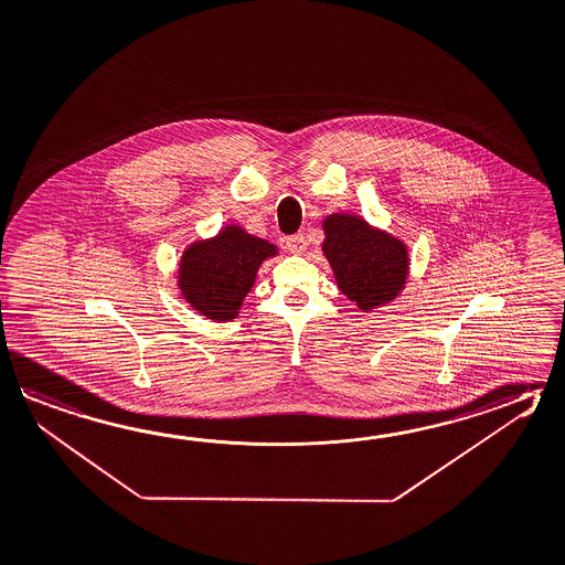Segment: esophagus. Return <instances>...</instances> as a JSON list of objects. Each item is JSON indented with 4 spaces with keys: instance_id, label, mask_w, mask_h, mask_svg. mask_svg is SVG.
Returning a JSON list of instances; mask_svg holds the SVG:
<instances>
[{
    "instance_id": "obj_1",
    "label": "esophagus",
    "mask_w": 565,
    "mask_h": 565,
    "mask_svg": "<svg viewBox=\"0 0 565 565\" xmlns=\"http://www.w3.org/2000/svg\"><path fill=\"white\" fill-rule=\"evenodd\" d=\"M286 245H288V249L291 254H301L308 243H306V237H303L301 233H294V235L286 237Z\"/></svg>"
}]
</instances>
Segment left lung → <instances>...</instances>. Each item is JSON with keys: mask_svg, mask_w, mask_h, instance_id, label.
<instances>
[{"mask_svg": "<svg viewBox=\"0 0 565 565\" xmlns=\"http://www.w3.org/2000/svg\"><path fill=\"white\" fill-rule=\"evenodd\" d=\"M323 254L334 269L338 288L360 310H374L398 296L408 269L403 243L370 230L366 221L338 213L323 221Z\"/></svg>", "mask_w": 565, "mask_h": 565, "instance_id": "left-lung-1", "label": "left lung"}]
</instances>
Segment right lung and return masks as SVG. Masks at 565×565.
<instances>
[{
	"label": "right lung",
	"mask_w": 565,
	"mask_h": 565,
	"mask_svg": "<svg viewBox=\"0 0 565 565\" xmlns=\"http://www.w3.org/2000/svg\"><path fill=\"white\" fill-rule=\"evenodd\" d=\"M271 255H276V245L235 225L225 227L215 239L193 243L179 269L184 300L209 320L235 318L243 298L254 288L259 265Z\"/></svg>",
	"instance_id": "1"
}]
</instances>
